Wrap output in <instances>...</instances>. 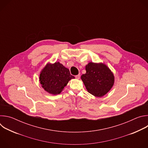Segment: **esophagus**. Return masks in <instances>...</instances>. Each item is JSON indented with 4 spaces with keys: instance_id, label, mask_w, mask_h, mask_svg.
<instances>
[{
    "instance_id": "obj_1",
    "label": "esophagus",
    "mask_w": 148,
    "mask_h": 148,
    "mask_svg": "<svg viewBox=\"0 0 148 148\" xmlns=\"http://www.w3.org/2000/svg\"><path fill=\"white\" fill-rule=\"evenodd\" d=\"M75 78H77V79H79V78H80V75L79 74H78V75H75Z\"/></svg>"
}]
</instances>
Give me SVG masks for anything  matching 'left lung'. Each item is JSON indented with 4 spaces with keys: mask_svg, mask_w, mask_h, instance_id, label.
I'll use <instances>...</instances> for the list:
<instances>
[{
    "mask_svg": "<svg viewBox=\"0 0 148 148\" xmlns=\"http://www.w3.org/2000/svg\"><path fill=\"white\" fill-rule=\"evenodd\" d=\"M86 73L81 77L87 91L97 97L107 94L114 84L115 77L110 68L102 62H90Z\"/></svg>",
    "mask_w": 148,
    "mask_h": 148,
    "instance_id": "1",
    "label": "left lung"
}]
</instances>
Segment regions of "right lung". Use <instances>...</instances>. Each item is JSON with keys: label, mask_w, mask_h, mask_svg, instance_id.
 I'll return each instance as SVG.
<instances>
[{"label": "right lung", "mask_w": 148, "mask_h": 148, "mask_svg": "<svg viewBox=\"0 0 148 148\" xmlns=\"http://www.w3.org/2000/svg\"><path fill=\"white\" fill-rule=\"evenodd\" d=\"M75 77L70 74L68 69L60 62H48L40 73L39 81L46 92L58 95L64 90L70 80Z\"/></svg>", "instance_id": "1"}]
</instances>
